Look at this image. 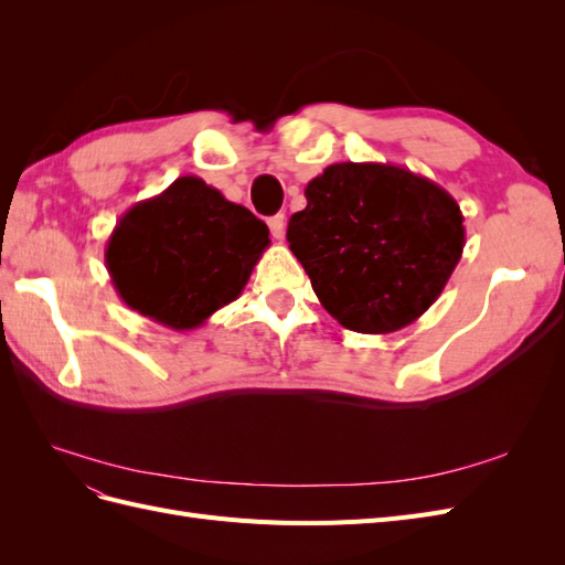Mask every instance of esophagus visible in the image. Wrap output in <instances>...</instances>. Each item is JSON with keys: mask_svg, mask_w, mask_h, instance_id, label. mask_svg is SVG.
<instances>
[{"mask_svg": "<svg viewBox=\"0 0 565 565\" xmlns=\"http://www.w3.org/2000/svg\"><path fill=\"white\" fill-rule=\"evenodd\" d=\"M268 228H270V235L276 237V241H280V237L285 235V216L282 214H276L268 218Z\"/></svg>", "mask_w": 565, "mask_h": 565, "instance_id": "obj_1", "label": "esophagus"}]
</instances>
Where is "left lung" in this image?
Masks as SVG:
<instances>
[{
	"label": "left lung",
	"instance_id": "left-lung-1",
	"mask_svg": "<svg viewBox=\"0 0 565 565\" xmlns=\"http://www.w3.org/2000/svg\"><path fill=\"white\" fill-rule=\"evenodd\" d=\"M287 243L347 330L396 332L440 297L465 249L455 198L405 167L337 162L306 185Z\"/></svg>",
	"mask_w": 565,
	"mask_h": 565
}]
</instances>
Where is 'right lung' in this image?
<instances>
[{
    "mask_svg": "<svg viewBox=\"0 0 565 565\" xmlns=\"http://www.w3.org/2000/svg\"><path fill=\"white\" fill-rule=\"evenodd\" d=\"M268 245L262 218L202 179L181 177L122 214L106 266L129 309L183 332L241 297Z\"/></svg>",
    "mask_w": 565,
    "mask_h": 565,
    "instance_id": "add662e5",
    "label": "right lung"
}]
</instances>
